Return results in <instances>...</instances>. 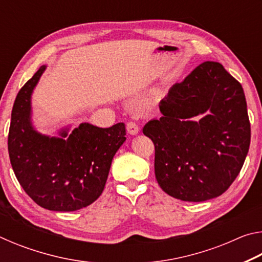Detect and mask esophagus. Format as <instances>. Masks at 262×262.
Here are the masks:
<instances>
[{
    "label": "esophagus",
    "instance_id": "34e87169",
    "mask_svg": "<svg viewBox=\"0 0 262 262\" xmlns=\"http://www.w3.org/2000/svg\"><path fill=\"white\" fill-rule=\"evenodd\" d=\"M126 128H127V132L129 133V134H132V135H136L137 133L140 132V128H139V126H137V123H136V122H134V121H129V122H127Z\"/></svg>",
    "mask_w": 262,
    "mask_h": 262
}]
</instances>
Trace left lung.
<instances>
[{
	"label": "left lung",
	"instance_id": "8db88e82",
	"mask_svg": "<svg viewBox=\"0 0 262 262\" xmlns=\"http://www.w3.org/2000/svg\"><path fill=\"white\" fill-rule=\"evenodd\" d=\"M163 117L143 134L155 145V176L164 192L188 202L220 196L237 178L250 148L242 84L220 62L199 64L159 103ZM205 114L199 122L190 118Z\"/></svg>",
	"mask_w": 262,
	"mask_h": 262
}]
</instances>
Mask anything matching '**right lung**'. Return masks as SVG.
I'll list each match as a JSON object with an SVG mask.
<instances>
[{"label": "right lung", "instance_id": "right-lung-1", "mask_svg": "<svg viewBox=\"0 0 262 262\" xmlns=\"http://www.w3.org/2000/svg\"><path fill=\"white\" fill-rule=\"evenodd\" d=\"M45 70L39 68L17 94L8 150L12 170L25 193L48 210L74 211L103 193L113 156L126 140L125 123L99 128L81 123L68 139L38 134L30 121V98ZM61 135L66 137L67 132Z\"/></svg>", "mask_w": 262, "mask_h": 262}]
</instances>
